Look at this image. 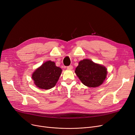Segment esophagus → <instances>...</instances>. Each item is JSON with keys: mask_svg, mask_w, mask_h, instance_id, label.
<instances>
[{"mask_svg": "<svg viewBox=\"0 0 135 135\" xmlns=\"http://www.w3.org/2000/svg\"><path fill=\"white\" fill-rule=\"evenodd\" d=\"M73 66H72V65H70V66H68V67H67V69H68V70H72V69H73Z\"/></svg>", "mask_w": 135, "mask_h": 135, "instance_id": "obj_1", "label": "esophagus"}]
</instances>
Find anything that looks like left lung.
<instances>
[{"label": "left lung", "instance_id": "left-lung-1", "mask_svg": "<svg viewBox=\"0 0 135 135\" xmlns=\"http://www.w3.org/2000/svg\"><path fill=\"white\" fill-rule=\"evenodd\" d=\"M75 72L81 83L90 88L101 85L107 74V69L104 66L88 59L80 61Z\"/></svg>", "mask_w": 135, "mask_h": 135}]
</instances>
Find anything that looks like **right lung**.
Here are the masks:
<instances>
[{
	"label": "right lung",
	"instance_id": "1",
	"mask_svg": "<svg viewBox=\"0 0 135 135\" xmlns=\"http://www.w3.org/2000/svg\"><path fill=\"white\" fill-rule=\"evenodd\" d=\"M61 73V68L57 67L54 62L48 61L35 70L32 78L38 88L48 90L56 85Z\"/></svg>",
	"mask_w": 135,
	"mask_h": 135
}]
</instances>
